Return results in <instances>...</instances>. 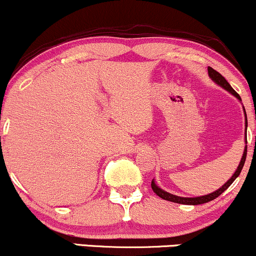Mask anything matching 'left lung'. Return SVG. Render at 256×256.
Listing matches in <instances>:
<instances>
[{"mask_svg":"<svg viewBox=\"0 0 256 256\" xmlns=\"http://www.w3.org/2000/svg\"><path fill=\"white\" fill-rule=\"evenodd\" d=\"M208 74H210V77L212 78L213 80L216 82V84H219L220 86L224 88L225 90H228V92L232 94V95L236 96V98H238L240 101V98L238 94H237L236 91L232 89L231 85L228 83V80H226V79H225L224 77H222V76L220 74L219 72H216V70L212 68V67H208ZM244 114H246V110H244ZM246 126H248V122H246ZM246 158V146L244 152H243V156H242V158H240V165H238V167H237L236 172L234 173V176H232V177H231L230 179H228V180L226 182V183H225L224 185H222V186L220 188V189L216 190V192H212V194H208V195L200 196V198H180V196H176V195H172V194H170V192H164L162 189H160V188H158V185L154 183V180H152V192L156 194L158 198L166 200V201L176 202V204H194V206H195V204H206V202L212 201V200L216 198H218V196L222 195V194L224 192L225 190L228 189V188L230 186V185H231L232 183H234V179L238 177L240 171H242L243 166H244Z\"/></svg>","mask_w":256,"mask_h":256,"instance_id":"left-lung-1","label":"left lung"}]
</instances>
